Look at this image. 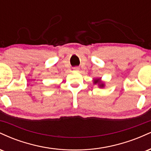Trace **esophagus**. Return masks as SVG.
I'll return each mask as SVG.
<instances>
[{"instance_id":"obj_1","label":"esophagus","mask_w":151,"mask_h":151,"mask_svg":"<svg viewBox=\"0 0 151 151\" xmlns=\"http://www.w3.org/2000/svg\"><path fill=\"white\" fill-rule=\"evenodd\" d=\"M74 71H79V68H78V67H75V68H74Z\"/></svg>"}]
</instances>
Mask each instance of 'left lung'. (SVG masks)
Returning <instances> with one entry per match:
<instances>
[{"label": "left lung", "instance_id": "1", "mask_svg": "<svg viewBox=\"0 0 151 151\" xmlns=\"http://www.w3.org/2000/svg\"><path fill=\"white\" fill-rule=\"evenodd\" d=\"M93 84H98V86L99 88H104L105 86V83L101 81V78H96V79H93Z\"/></svg>", "mask_w": 151, "mask_h": 151}]
</instances>
